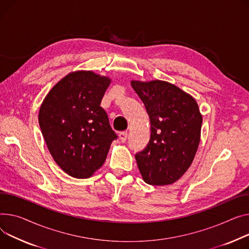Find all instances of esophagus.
<instances>
[{
  "label": "esophagus",
  "instance_id": "obj_1",
  "mask_svg": "<svg viewBox=\"0 0 249 249\" xmlns=\"http://www.w3.org/2000/svg\"><path fill=\"white\" fill-rule=\"evenodd\" d=\"M127 137H128V133L127 132H120L119 133V138L122 142H126L127 140Z\"/></svg>",
  "mask_w": 249,
  "mask_h": 249
}]
</instances>
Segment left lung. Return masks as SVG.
Listing matches in <instances>:
<instances>
[{"label": "left lung", "mask_w": 249, "mask_h": 249, "mask_svg": "<svg viewBox=\"0 0 249 249\" xmlns=\"http://www.w3.org/2000/svg\"><path fill=\"white\" fill-rule=\"evenodd\" d=\"M151 123L147 146L135 158L143 180L169 185L183 175L200 141L202 116L194 98L168 82L132 81Z\"/></svg>", "instance_id": "obj_1"}]
</instances>
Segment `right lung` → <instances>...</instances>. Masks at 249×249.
I'll list each match as a JSON object with an SVG mask.
<instances>
[{
	"instance_id": "1",
	"label": "right lung",
	"mask_w": 249,
	"mask_h": 249,
	"mask_svg": "<svg viewBox=\"0 0 249 249\" xmlns=\"http://www.w3.org/2000/svg\"><path fill=\"white\" fill-rule=\"evenodd\" d=\"M110 79L91 71L64 77L46 96L39 125L50 153L72 177L88 178L106 160L118 136L100 106Z\"/></svg>"
}]
</instances>
